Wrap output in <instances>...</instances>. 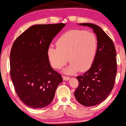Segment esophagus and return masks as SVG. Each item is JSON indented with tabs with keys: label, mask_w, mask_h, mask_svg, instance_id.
Here are the masks:
<instances>
[{
	"label": "esophagus",
	"mask_w": 126,
	"mask_h": 126,
	"mask_svg": "<svg viewBox=\"0 0 126 126\" xmlns=\"http://www.w3.org/2000/svg\"><path fill=\"white\" fill-rule=\"evenodd\" d=\"M63 79L64 81H68L70 79V78L69 77H66V76H63Z\"/></svg>",
	"instance_id": "1"
}]
</instances>
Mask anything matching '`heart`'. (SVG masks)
<instances>
[{
	"instance_id": "obj_1",
	"label": "heart",
	"mask_w": 126,
	"mask_h": 126,
	"mask_svg": "<svg viewBox=\"0 0 126 126\" xmlns=\"http://www.w3.org/2000/svg\"><path fill=\"white\" fill-rule=\"evenodd\" d=\"M57 47H49L47 56L51 66L59 69L68 61L70 64L63 70L71 74L79 71L85 72L94 62L98 50V39L91 32L84 30H70L62 34L56 42Z\"/></svg>"
}]
</instances>
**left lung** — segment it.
<instances>
[{
    "label": "left lung",
    "instance_id": "left-lung-1",
    "mask_svg": "<svg viewBox=\"0 0 126 126\" xmlns=\"http://www.w3.org/2000/svg\"><path fill=\"white\" fill-rule=\"evenodd\" d=\"M78 24L91 28L98 39V50L92 66L76 77L79 85L75 98L82 105L90 107L102 102L113 88L117 72L116 53L112 39L101 27L91 23Z\"/></svg>",
    "mask_w": 126,
    "mask_h": 126
}]
</instances>
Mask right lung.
<instances>
[{
  "instance_id": "obj_1",
  "label": "right lung",
  "mask_w": 126,
  "mask_h": 126,
  "mask_svg": "<svg viewBox=\"0 0 126 126\" xmlns=\"http://www.w3.org/2000/svg\"><path fill=\"white\" fill-rule=\"evenodd\" d=\"M65 24L30 27L14 41L10 56V76L17 95L28 107L41 109L53 101L62 76L52 68L47 50Z\"/></svg>"
}]
</instances>
